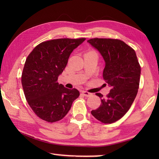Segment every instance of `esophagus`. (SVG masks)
I'll return each instance as SVG.
<instances>
[{
    "label": "esophagus",
    "mask_w": 159,
    "mask_h": 159,
    "mask_svg": "<svg viewBox=\"0 0 159 159\" xmlns=\"http://www.w3.org/2000/svg\"><path fill=\"white\" fill-rule=\"evenodd\" d=\"M81 93H82L83 96H85L86 97H90V96H92V93H91L88 92H86V91H82Z\"/></svg>",
    "instance_id": "obj_1"
}]
</instances>
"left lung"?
Segmentation results:
<instances>
[{"label": "left lung", "mask_w": 159, "mask_h": 159, "mask_svg": "<svg viewBox=\"0 0 159 159\" xmlns=\"http://www.w3.org/2000/svg\"><path fill=\"white\" fill-rule=\"evenodd\" d=\"M100 52L105 61L103 79L111 86L100 106L91 111L92 116L104 124L121 119L129 110L139 87L141 66L133 48L117 39L93 38L87 40Z\"/></svg>", "instance_id": "8db88e82"}]
</instances>
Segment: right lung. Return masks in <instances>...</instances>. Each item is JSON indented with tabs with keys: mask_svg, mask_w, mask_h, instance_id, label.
I'll return each instance as SVG.
<instances>
[{
	"mask_svg": "<svg viewBox=\"0 0 159 159\" xmlns=\"http://www.w3.org/2000/svg\"><path fill=\"white\" fill-rule=\"evenodd\" d=\"M85 38H61L40 43L29 54L21 81L29 105L40 119L55 122L65 117L79 96L76 89H67L57 82L70 54Z\"/></svg>",
	"mask_w": 159,
	"mask_h": 159,
	"instance_id": "add662e5",
	"label": "right lung"
}]
</instances>
